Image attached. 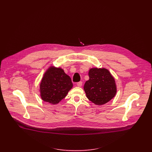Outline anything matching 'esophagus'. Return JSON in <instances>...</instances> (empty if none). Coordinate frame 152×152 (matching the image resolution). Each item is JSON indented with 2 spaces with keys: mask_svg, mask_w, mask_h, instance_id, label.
I'll use <instances>...</instances> for the list:
<instances>
[{
  "mask_svg": "<svg viewBox=\"0 0 152 152\" xmlns=\"http://www.w3.org/2000/svg\"><path fill=\"white\" fill-rule=\"evenodd\" d=\"M77 87H81V86H83V83L81 81H80L77 84Z\"/></svg>",
  "mask_w": 152,
  "mask_h": 152,
  "instance_id": "esophagus-1",
  "label": "esophagus"
}]
</instances>
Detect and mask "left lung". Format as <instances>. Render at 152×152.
<instances>
[{"label":"left lung","instance_id":"1","mask_svg":"<svg viewBox=\"0 0 152 152\" xmlns=\"http://www.w3.org/2000/svg\"><path fill=\"white\" fill-rule=\"evenodd\" d=\"M89 79L84 84L87 98L97 105L105 104L116 95L115 80L108 69L92 68L88 72Z\"/></svg>","mask_w":152,"mask_h":152}]
</instances>
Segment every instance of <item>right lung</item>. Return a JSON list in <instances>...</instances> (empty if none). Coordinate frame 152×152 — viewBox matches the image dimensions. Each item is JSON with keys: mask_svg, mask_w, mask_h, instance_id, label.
<instances>
[{"mask_svg": "<svg viewBox=\"0 0 152 152\" xmlns=\"http://www.w3.org/2000/svg\"><path fill=\"white\" fill-rule=\"evenodd\" d=\"M71 78L61 68L50 66L44 74L40 84V97L52 105L58 104L72 88Z\"/></svg>", "mask_w": 152, "mask_h": 152, "instance_id": "add662e5", "label": "right lung"}]
</instances>
